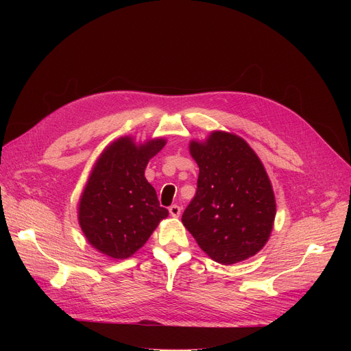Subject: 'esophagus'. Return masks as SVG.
<instances>
[{"mask_svg": "<svg viewBox=\"0 0 351 351\" xmlns=\"http://www.w3.org/2000/svg\"><path fill=\"white\" fill-rule=\"evenodd\" d=\"M180 212H182V209H180V206H178V205H172V206L169 208V213H171L173 217H179Z\"/></svg>", "mask_w": 351, "mask_h": 351, "instance_id": "34e87169", "label": "esophagus"}]
</instances>
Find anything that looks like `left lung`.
<instances>
[{"instance_id":"8db88e82","label":"left lung","mask_w":351,"mask_h":351,"mask_svg":"<svg viewBox=\"0 0 351 351\" xmlns=\"http://www.w3.org/2000/svg\"><path fill=\"white\" fill-rule=\"evenodd\" d=\"M189 151L199 178L182 223L215 262L249 259L269 241L276 216L263 163L245 139L223 131L212 132L205 142L192 141Z\"/></svg>"}]
</instances>
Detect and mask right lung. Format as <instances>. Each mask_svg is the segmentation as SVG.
Masks as SVG:
<instances>
[{"instance_id":"add662e5","label":"right lung","mask_w":351,"mask_h":351,"mask_svg":"<svg viewBox=\"0 0 351 351\" xmlns=\"http://www.w3.org/2000/svg\"><path fill=\"white\" fill-rule=\"evenodd\" d=\"M165 143L158 138L136 145L123 136L98 158L78 206L80 226L98 252L112 259L131 257L169 215L145 178L147 162Z\"/></svg>"}]
</instances>
